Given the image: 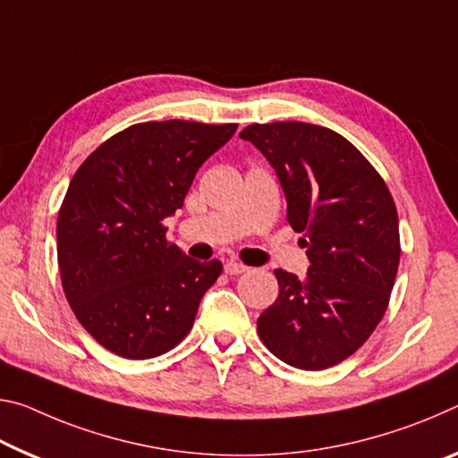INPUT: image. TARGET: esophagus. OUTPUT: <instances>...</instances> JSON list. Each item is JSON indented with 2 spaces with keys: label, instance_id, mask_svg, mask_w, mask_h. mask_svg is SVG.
Wrapping results in <instances>:
<instances>
[{
  "label": "esophagus",
  "instance_id": "1",
  "mask_svg": "<svg viewBox=\"0 0 458 458\" xmlns=\"http://www.w3.org/2000/svg\"><path fill=\"white\" fill-rule=\"evenodd\" d=\"M224 271H226V275H242L249 271V267H244L242 263H236V260H228V263L224 265Z\"/></svg>",
  "mask_w": 458,
  "mask_h": 458
}]
</instances>
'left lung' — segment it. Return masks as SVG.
Here are the masks:
<instances>
[{
    "mask_svg": "<svg viewBox=\"0 0 458 458\" xmlns=\"http://www.w3.org/2000/svg\"><path fill=\"white\" fill-rule=\"evenodd\" d=\"M263 152L301 232L303 279L277 268L279 297L257 320L275 357L322 371L357 352L386 314L399 265L394 198L375 166L344 136L306 122L250 124L241 132Z\"/></svg>",
    "mask_w": 458,
    "mask_h": 458,
    "instance_id": "obj_1",
    "label": "left lung"
}]
</instances>
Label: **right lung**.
<instances>
[{"label": "right lung", "instance_id": "right-lung-1", "mask_svg": "<svg viewBox=\"0 0 458 458\" xmlns=\"http://www.w3.org/2000/svg\"><path fill=\"white\" fill-rule=\"evenodd\" d=\"M236 128L142 122L107 138L71 179L56 220L63 289L83 328L118 357L175 348L220 277V260L185 257L166 241L163 220Z\"/></svg>", "mask_w": 458, "mask_h": 458}]
</instances>
